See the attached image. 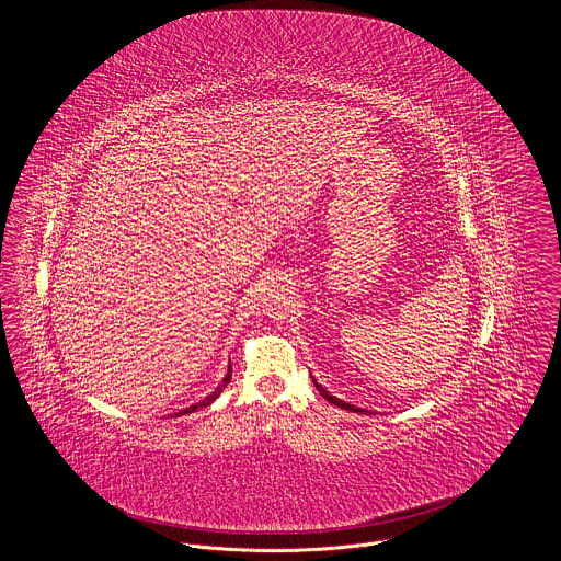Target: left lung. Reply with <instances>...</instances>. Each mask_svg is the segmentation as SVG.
I'll return each mask as SVG.
<instances>
[{
	"label": "left lung",
	"instance_id": "8db88e82",
	"mask_svg": "<svg viewBox=\"0 0 561 561\" xmlns=\"http://www.w3.org/2000/svg\"><path fill=\"white\" fill-rule=\"evenodd\" d=\"M316 382V380H313ZM316 387H318V391L321 393V398H325V400L330 401V403H334V405H339V408H345V410H351V412H366V410H362V408H355V405H351L347 401L339 400V398H334V396H330L321 385L316 382Z\"/></svg>",
	"mask_w": 561,
	"mask_h": 561
}]
</instances>
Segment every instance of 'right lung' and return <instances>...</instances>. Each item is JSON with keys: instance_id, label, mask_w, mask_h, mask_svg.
Listing matches in <instances>:
<instances>
[{"instance_id": "1", "label": "right lung", "mask_w": 561, "mask_h": 561, "mask_svg": "<svg viewBox=\"0 0 561 561\" xmlns=\"http://www.w3.org/2000/svg\"><path fill=\"white\" fill-rule=\"evenodd\" d=\"M231 380V366H229V370L225 374V378H222V382L216 387V391H214L213 396H208L206 400L199 401V403H195V405H188L187 410H183V412H179V414H188V412H195L197 408H206V405H210L218 396H220V391L227 387V382Z\"/></svg>"}]
</instances>
